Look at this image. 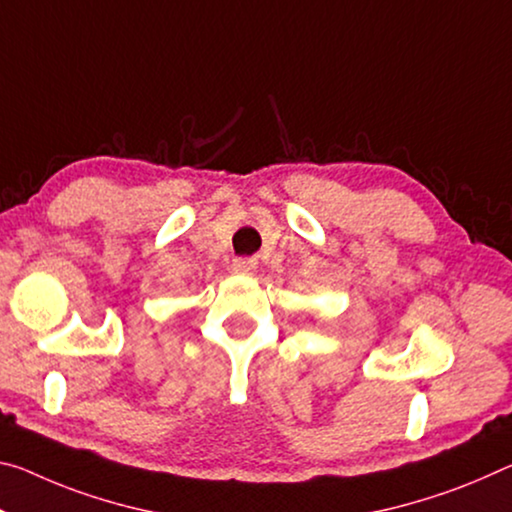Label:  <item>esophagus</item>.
Segmentation results:
<instances>
[{
  "instance_id": "34e87169",
  "label": "esophagus",
  "mask_w": 512,
  "mask_h": 512,
  "mask_svg": "<svg viewBox=\"0 0 512 512\" xmlns=\"http://www.w3.org/2000/svg\"><path fill=\"white\" fill-rule=\"evenodd\" d=\"M257 269V262L255 259H234L232 262V271L234 273H241V275H253Z\"/></svg>"
}]
</instances>
